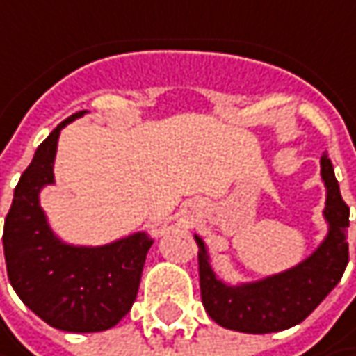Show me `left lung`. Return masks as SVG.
<instances>
[{"label": "left lung", "mask_w": 356, "mask_h": 356, "mask_svg": "<svg viewBox=\"0 0 356 356\" xmlns=\"http://www.w3.org/2000/svg\"><path fill=\"white\" fill-rule=\"evenodd\" d=\"M321 177L327 187L323 215L329 223V233L317 251L293 269L255 283L227 285L211 267L203 239L195 235L201 301L217 325L251 334L285 331L309 317L341 281L348 263V207L341 197L339 181L327 155L321 159Z\"/></svg>", "instance_id": "obj_1"}]
</instances>
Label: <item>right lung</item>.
Listing matches in <instances>:
<instances>
[{
  "instance_id": "right-lung-1",
  "label": "right lung",
  "mask_w": 356,
  "mask_h": 356,
  "mask_svg": "<svg viewBox=\"0 0 356 356\" xmlns=\"http://www.w3.org/2000/svg\"><path fill=\"white\" fill-rule=\"evenodd\" d=\"M87 111L61 121L22 173L3 225L9 283L39 318L59 331L97 332L115 327L135 302L147 251V233L99 247L67 245L55 237L39 205V191L54 185L61 129Z\"/></svg>"
}]
</instances>
